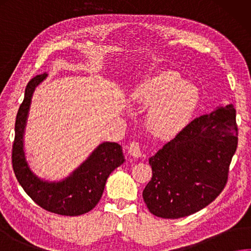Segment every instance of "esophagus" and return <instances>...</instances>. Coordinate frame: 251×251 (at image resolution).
<instances>
[{
  "label": "esophagus",
  "mask_w": 251,
  "mask_h": 251,
  "mask_svg": "<svg viewBox=\"0 0 251 251\" xmlns=\"http://www.w3.org/2000/svg\"><path fill=\"white\" fill-rule=\"evenodd\" d=\"M127 151H129V153L135 158L142 157V155H143V153H142V150H141V146L138 142H132V143H130L129 148H127Z\"/></svg>",
  "instance_id": "esophagus-1"
}]
</instances>
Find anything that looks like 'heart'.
<instances>
[{
    "label": "heart",
    "mask_w": 251,
    "mask_h": 251,
    "mask_svg": "<svg viewBox=\"0 0 251 251\" xmlns=\"http://www.w3.org/2000/svg\"><path fill=\"white\" fill-rule=\"evenodd\" d=\"M134 102L150 107L146 126L162 139H172L186 127L199 103L195 85L176 71L163 70L142 78L131 92Z\"/></svg>",
    "instance_id": "obj_1"
}]
</instances>
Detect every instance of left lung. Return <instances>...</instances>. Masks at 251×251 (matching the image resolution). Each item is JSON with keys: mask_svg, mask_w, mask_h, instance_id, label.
<instances>
[{"mask_svg": "<svg viewBox=\"0 0 251 251\" xmlns=\"http://www.w3.org/2000/svg\"><path fill=\"white\" fill-rule=\"evenodd\" d=\"M237 134L234 106H220L165 144L149 159L153 176L143 199L151 213L179 219L214 201L227 182Z\"/></svg>", "mask_w": 251, "mask_h": 251, "instance_id": "8db88e82", "label": "left lung"}]
</instances>
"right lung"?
Instances as JSON below:
<instances>
[{
	"instance_id": "obj_1",
	"label": "right lung",
	"mask_w": 251,
	"mask_h": 251,
	"mask_svg": "<svg viewBox=\"0 0 251 251\" xmlns=\"http://www.w3.org/2000/svg\"><path fill=\"white\" fill-rule=\"evenodd\" d=\"M46 77V73L37 75L26 86L25 97L16 116L12 152L13 169L24 190L42 209L60 215H82L96 206L102 196L107 178L125 163V155L120 144L103 142L62 180L47 181L35 175L26 160L24 133L32 94Z\"/></svg>"
}]
</instances>
